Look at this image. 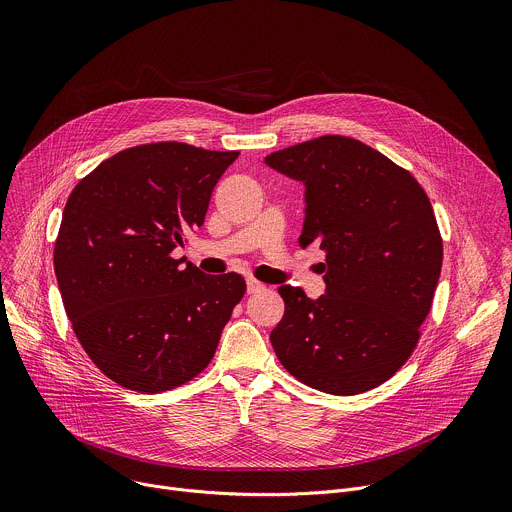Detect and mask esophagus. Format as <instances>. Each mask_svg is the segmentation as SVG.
Wrapping results in <instances>:
<instances>
[{
    "label": "esophagus",
    "instance_id": "1",
    "mask_svg": "<svg viewBox=\"0 0 512 512\" xmlns=\"http://www.w3.org/2000/svg\"><path fill=\"white\" fill-rule=\"evenodd\" d=\"M265 285L257 279H247V294H257V291H261Z\"/></svg>",
    "mask_w": 512,
    "mask_h": 512
}]
</instances>
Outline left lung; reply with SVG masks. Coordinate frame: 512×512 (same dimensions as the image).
<instances>
[{
    "mask_svg": "<svg viewBox=\"0 0 512 512\" xmlns=\"http://www.w3.org/2000/svg\"><path fill=\"white\" fill-rule=\"evenodd\" d=\"M265 164L306 186L300 245L326 253V294L281 285L271 344L287 373L330 395L389 381L411 356L431 310L444 245L425 190L352 137L322 135Z\"/></svg>",
    "mask_w": 512,
    "mask_h": 512,
    "instance_id": "1",
    "label": "left lung"
}]
</instances>
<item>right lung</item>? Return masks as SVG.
<instances>
[{
  "label": "right lung",
  "mask_w": 512,
  "mask_h": 512,
  "mask_svg": "<svg viewBox=\"0 0 512 512\" xmlns=\"http://www.w3.org/2000/svg\"><path fill=\"white\" fill-rule=\"evenodd\" d=\"M237 158L180 141L135 145L70 192L54 247L58 289L85 352L117 385L170 391L212 360L245 279L206 275L172 251L202 227Z\"/></svg>",
  "instance_id": "obj_1"
}]
</instances>
